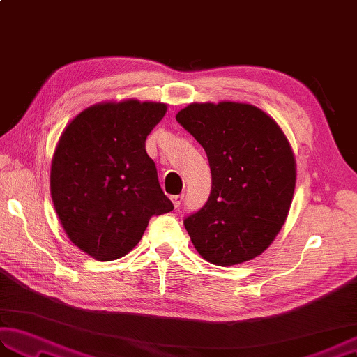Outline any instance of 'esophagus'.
Listing matches in <instances>:
<instances>
[{
	"label": "esophagus",
	"mask_w": 357,
	"mask_h": 357,
	"mask_svg": "<svg viewBox=\"0 0 357 357\" xmlns=\"http://www.w3.org/2000/svg\"><path fill=\"white\" fill-rule=\"evenodd\" d=\"M183 199H184V196H183V195H174V196H172L173 206L176 207V208L181 206V204H183Z\"/></svg>",
	"instance_id": "esophagus-1"
}]
</instances>
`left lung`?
I'll return each instance as SVG.
<instances>
[{
	"instance_id": "obj_1",
	"label": "left lung",
	"mask_w": 357,
	"mask_h": 357,
	"mask_svg": "<svg viewBox=\"0 0 357 357\" xmlns=\"http://www.w3.org/2000/svg\"><path fill=\"white\" fill-rule=\"evenodd\" d=\"M176 121L204 147L211 192L184 219L204 259L229 267L259 256L282 229L296 185L290 142L267 113L242 102H193Z\"/></svg>"
}]
</instances>
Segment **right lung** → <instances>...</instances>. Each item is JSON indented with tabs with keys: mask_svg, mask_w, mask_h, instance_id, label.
<instances>
[{
	"mask_svg": "<svg viewBox=\"0 0 357 357\" xmlns=\"http://www.w3.org/2000/svg\"><path fill=\"white\" fill-rule=\"evenodd\" d=\"M167 104L100 102L66 127L52 159L50 193L67 236L96 261L123 257L151 216L169 213L146 139Z\"/></svg>",
	"mask_w": 357,
	"mask_h": 357,
	"instance_id": "add662e5",
	"label": "right lung"
}]
</instances>
